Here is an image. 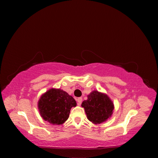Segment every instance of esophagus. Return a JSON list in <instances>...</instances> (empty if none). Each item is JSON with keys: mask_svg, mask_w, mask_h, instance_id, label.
Returning a JSON list of instances; mask_svg holds the SVG:
<instances>
[{"mask_svg": "<svg viewBox=\"0 0 158 158\" xmlns=\"http://www.w3.org/2000/svg\"><path fill=\"white\" fill-rule=\"evenodd\" d=\"M82 98H78L77 99V104L78 105V106H80L81 103H82Z\"/></svg>", "mask_w": 158, "mask_h": 158, "instance_id": "obj_1", "label": "esophagus"}]
</instances>
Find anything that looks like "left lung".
I'll use <instances>...</instances> for the list:
<instances>
[{
	"label": "left lung",
	"mask_w": 158,
	"mask_h": 158,
	"mask_svg": "<svg viewBox=\"0 0 158 158\" xmlns=\"http://www.w3.org/2000/svg\"><path fill=\"white\" fill-rule=\"evenodd\" d=\"M82 107L88 120L98 125L111 117L114 104L107 95L94 90L88 95V99L82 102Z\"/></svg>",
	"instance_id": "obj_1"
}]
</instances>
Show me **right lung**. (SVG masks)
Returning <instances> with one entry per match:
<instances>
[{
  "label": "right lung",
  "instance_id": "right-lung-1",
  "mask_svg": "<svg viewBox=\"0 0 158 158\" xmlns=\"http://www.w3.org/2000/svg\"><path fill=\"white\" fill-rule=\"evenodd\" d=\"M76 106L75 99L64 91L51 88L43 94L37 103L40 115L52 125L63 124L69 117L70 109Z\"/></svg>",
  "mask_w": 158,
  "mask_h": 158
}]
</instances>
